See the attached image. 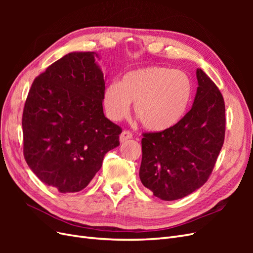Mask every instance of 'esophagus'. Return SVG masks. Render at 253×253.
I'll use <instances>...</instances> for the list:
<instances>
[{
  "mask_svg": "<svg viewBox=\"0 0 253 253\" xmlns=\"http://www.w3.org/2000/svg\"><path fill=\"white\" fill-rule=\"evenodd\" d=\"M132 137H133V134L129 132V131H126H126H124V132L120 134L119 139H120L121 142H124V141H126L127 139H131Z\"/></svg>",
  "mask_w": 253,
  "mask_h": 253,
  "instance_id": "esophagus-1",
  "label": "esophagus"
}]
</instances>
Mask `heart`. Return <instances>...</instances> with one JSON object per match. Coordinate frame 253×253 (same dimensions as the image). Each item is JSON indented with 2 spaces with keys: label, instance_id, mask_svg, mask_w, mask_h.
Returning <instances> with one entry per match:
<instances>
[{
  "label": "heart",
  "instance_id": "1",
  "mask_svg": "<svg viewBox=\"0 0 253 253\" xmlns=\"http://www.w3.org/2000/svg\"><path fill=\"white\" fill-rule=\"evenodd\" d=\"M193 95L188 75L164 66H149L129 72L119 83L103 91V108L113 121L126 118L131 102L141 125L152 132H163L185 116Z\"/></svg>",
  "mask_w": 253,
  "mask_h": 253
}]
</instances>
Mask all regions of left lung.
<instances>
[{"label": "left lung", "instance_id": "1", "mask_svg": "<svg viewBox=\"0 0 253 253\" xmlns=\"http://www.w3.org/2000/svg\"><path fill=\"white\" fill-rule=\"evenodd\" d=\"M193 106L177 125L143 133L139 177L163 201L185 197L208 180L225 139V102L208 76L197 68Z\"/></svg>", "mask_w": 253, "mask_h": 253}]
</instances>
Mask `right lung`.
I'll list each match as a JSON object with an SVG mask.
<instances>
[{"label": "right lung", "instance_id": "1", "mask_svg": "<svg viewBox=\"0 0 253 253\" xmlns=\"http://www.w3.org/2000/svg\"><path fill=\"white\" fill-rule=\"evenodd\" d=\"M94 51L70 52L34 80L22 117L23 153L45 185L79 192L119 145L122 129L104 116L105 82Z\"/></svg>", "mask_w": 253, "mask_h": 253}]
</instances>
